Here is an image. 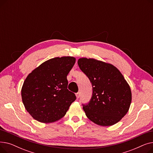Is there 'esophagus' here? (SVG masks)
Segmentation results:
<instances>
[{
	"label": "esophagus",
	"mask_w": 153,
	"mask_h": 153,
	"mask_svg": "<svg viewBox=\"0 0 153 153\" xmlns=\"http://www.w3.org/2000/svg\"><path fill=\"white\" fill-rule=\"evenodd\" d=\"M76 97L79 99L80 97V96H81V94H80V92H77L76 94Z\"/></svg>",
	"instance_id": "34e87169"
}]
</instances>
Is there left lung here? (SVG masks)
Masks as SVG:
<instances>
[{
	"label": "left lung",
	"mask_w": 153,
	"mask_h": 153,
	"mask_svg": "<svg viewBox=\"0 0 153 153\" xmlns=\"http://www.w3.org/2000/svg\"><path fill=\"white\" fill-rule=\"evenodd\" d=\"M77 64L92 85L91 100L82 104L87 118L100 126L118 122L131 102L130 85L121 72L112 64L94 59L80 58Z\"/></svg>",
	"instance_id": "8db88e82"
}]
</instances>
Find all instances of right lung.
Instances as JSON below:
<instances>
[{"instance_id": "obj_1", "label": "right lung", "mask_w": 153, "mask_h": 153, "mask_svg": "<svg viewBox=\"0 0 153 153\" xmlns=\"http://www.w3.org/2000/svg\"><path fill=\"white\" fill-rule=\"evenodd\" d=\"M76 58L71 56L48 60L28 74L22 88V98L27 111L42 123L58 121L66 115L76 99L68 89L67 76Z\"/></svg>"}]
</instances>
